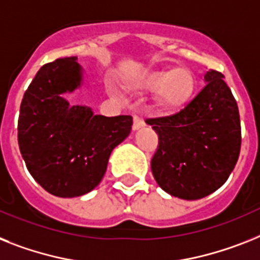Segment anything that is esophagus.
I'll return each mask as SVG.
<instances>
[{"instance_id":"1","label":"esophagus","mask_w":260,"mask_h":260,"mask_svg":"<svg viewBox=\"0 0 260 260\" xmlns=\"http://www.w3.org/2000/svg\"><path fill=\"white\" fill-rule=\"evenodd\" d=\"M145 126V121H143L142 118H139L138 115H134V119H133V130H139L141 127Z\"/></svg>"}]
</instances>
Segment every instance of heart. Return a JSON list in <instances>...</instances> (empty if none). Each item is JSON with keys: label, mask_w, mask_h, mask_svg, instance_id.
I'll return each mask as SVG.
<instances>
[{"label": "heart", "mask_w": 260, "mask_h": 260, "mask_svg": "<svg viewBox=\"0 0 260 260\" xmlns=\"http://www.w3.org/2000/svg\"><path fill=\"white\" fill-rule=\"evenodd\" d=\"M147 91H158L159 105L167 110L183 106L194 91V77L184 68H171L147 73L141 81Z\"/></svg>", "instance_id": "obj_1"}]
</instances>
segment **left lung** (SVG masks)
I'll list each match as a JSON object with an SVG mask.
<instances>
[{"instance_id": "obj_1", "label": "left lung", "mask_w": 260, "mask_h": 260, "mask_svg": "<svg viewBox=\"0 0 260 260\" xmlns=\"http://www.w3.org/2000/svg\"><path fill=\"white\" fill-rule=\"evenodd\" d=\"M223 74L209 70L206 86L177 114L147 119L159 137L151 159L156 183L167 194L205 198L230 177L241 151V118Z\"/></svg>"}]
</instances>
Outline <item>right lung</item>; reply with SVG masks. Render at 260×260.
<instances>
[{
  "label": "right lung",
  "instance_id": "obj_1",
  "mask_svg": "<svg viewBox=\"0 0 260 260\" xmlns=\"http://www.w3.org/2000/svg\"><path fill=\"white\" fill-rule=\"evenodd\" d=\"M77 57L46 63L23 94L18 146L38 184L61 198L87 194L102 181L111 151L132 132L130 115H95L87 106H70L65 94L82 86Z\"/></svg>",
  "mask_w": 260,
  "mask_h": 260
}]
</instances>
